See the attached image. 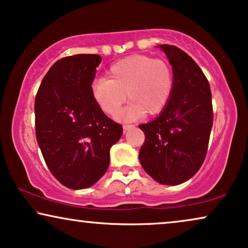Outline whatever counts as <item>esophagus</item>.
Returning <instances> with one entry per match:
<instances>
[{
    "mask_svg": "<svg viewBox=\"0 0 248 248\" xmlns=\"http://www.w3.org/2000/svg\"><path fill=\"white\" fill-rule=\"evenodd\" d=\"M133 127H134V124H124L123 125V128H124L125 132L128 131V130H132Z\"/></svg>",
    "mask_w": 248,
    "mask_h": 248,
    "instance_id": "esophagus-1",
    "label": "esophagus"
}]
</instances>
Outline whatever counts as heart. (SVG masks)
Listing matches in <instances>:
<instances>
[{
	"mask_svg": "<svg viewBox=\"0 0 248 248\" xmlns=\"http://www.w3.org/2000/svg\"><path fill=\"white\" fill-rule=\"evenodd\" d=\"M107 78L92 83V94L105 114L116 116L126 101L131 105L124 112V118L133 120L162 111L173 91L172 67L163 59H154L144 54H134L114 63L107 73Z\"/></svg>",
	"mask_w": 248,
	"mask_h": 248,
	"instance_id": "b5f03b06",
	"label": "heart"
}]
</instances>
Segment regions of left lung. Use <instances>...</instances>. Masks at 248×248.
Instances as JSON below:
<instances>
[{
  "label": "left lung",
  "instance_id": "1",
  "mask_svg": "<svg viewBox=\"0 0 248 248\" xmlns=\"http://www.w3.org/2000/svg\"><path fill=\"white\" fill-rule=\"evenodd\" d=\"M173 68V91L155 120L140 124L144 143L139 159L162 185L175 186L194 176L206 157L213 125L210 83L190 56L174 46H159Z\"/></svg>",
  "mask_w": 248,
  "mask_h": 248
}]
</instances>
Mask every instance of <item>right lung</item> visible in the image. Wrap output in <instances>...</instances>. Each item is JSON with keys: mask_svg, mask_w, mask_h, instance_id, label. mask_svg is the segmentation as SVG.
Instances as JSON below:
<instances>
[{"mask_svg": "<svg viewBox=\"0 0 248 248\" xmlns=\"http://www.w3.org/2000/svg\"><path fill=\"white\" fill-rule=\"evenodd\" d=\"M99 54L56 61L35 98V131L52 175L67 188L91 187L109 166V150L123 133L92 94Z\"/></svg>", "mask_w": 248, "mask_h": 248, "instance_id": "add662e5", "label": "right lung"}]
</instances>
